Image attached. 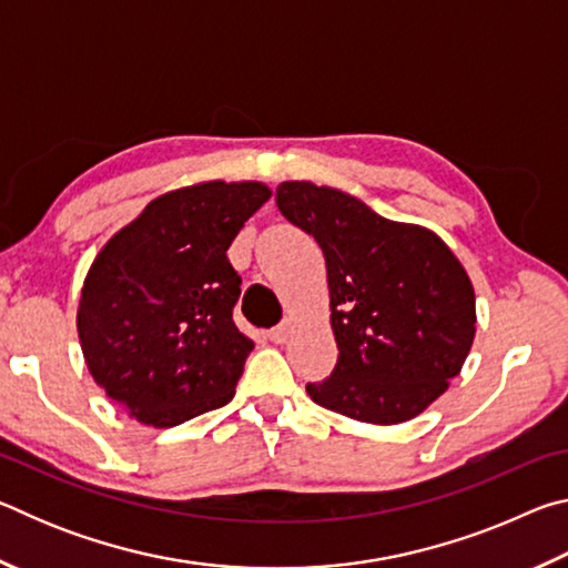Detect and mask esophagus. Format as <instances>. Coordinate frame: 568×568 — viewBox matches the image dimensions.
I'll return each mask as SVG.
<instances>
[{
    "mask_svg": "<svg viewBox=\"0 0 568 568\" xmlns=\"http://www.w3.org/2000/svg\"><path fill=\"white\" fill-rule=\"evenodd\" d=\"M267 338H271L273 343H285L287 338H291V323L277 325V328H273L271 333H267Z\"/></svg>",
    "mask_w": 568,
    "mask_h": 568,
    "instance_id": "obj_1",
    "label": "esophagus"
}]
</instances>
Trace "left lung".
I'll return each mask as SVG.
<instances>
[{"label":"left lung","instance_id":"left-lung-1","mask_svg":"<svg viewBox=\"0 0 568 568\" xmlns=\"http://www.w3.org/2000/svg\"><path fill=\"white\" fill-rule=\"evenodd\" d=\"M275 203L325 255L338 363L307 383L318 406L361 423L416 418L464 368L476 335L470 277L434 230L396 223L335 187L281 182Z\"/></svg>","mask_w":568,"mask_h":568}]
</instances>
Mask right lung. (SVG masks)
Instances as JSON below:
<instances>
[{"label": "right lung", "mask_w": 568, "mask_h": 568, "mask_svg": "<svg viewBox=\"0 0 568 568\" xmlns=\"http://www.w3.org/2000/svg\"><path fill=\"white\" fill-rule=\"evenodd\" d=\"M263 182L170 190L94 257L77 333L94 383L152 428L233 400L253 341L233 323L240 275L227 247L271 200Z\"/></svg>", "instance_id": "add662e5"}]
</instances>
